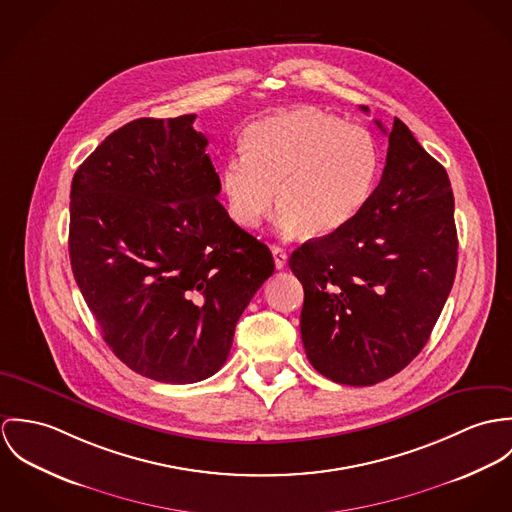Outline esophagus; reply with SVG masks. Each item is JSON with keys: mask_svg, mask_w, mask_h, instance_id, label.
<instances>
[{"mask_svg": "<svg viewBox=\"0 0 512 512\" xmlns=\"http://www.w3.org/2000/svg\"><path fill=\"white\" fill-rule=\"evenodd\" d=\"M271 251H273V257H275V267H277V269H284L286 259H288L286 251H284L281 245H273V247H271Z\"/></svg>", "mask_w": 512, "mask_h": 512, "instance_id": "34e87169", "label": "esophagus"}]
</instances>
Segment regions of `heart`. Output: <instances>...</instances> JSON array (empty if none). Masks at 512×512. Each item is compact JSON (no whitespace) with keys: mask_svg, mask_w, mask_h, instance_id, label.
I'll list each match as a JSON object with an SVG mask.
<instances>
[{"mask_svg":"<svg viewBox=\"0 0 512 512\" xmlns=\"http://www.w3.org/2000/svg\"><path fill=\"white\" fill-rule=\"evenodd\" d=\"M241 153L220 171L233 224L257 228L273 210L277 190L281 229L312 237L349 226L371 202L383 167L367 129L308 106L249 123Z\"/></svg>","mask_w":512,"mask_h":512,"instance_id":"b5f03b06","label":"heart"}]
</instances>
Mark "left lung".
Returning <instances> with one entry per match:
<instances>
[{
	"label": "left lung",
	"mask_w": 512,
	"mask_h": 512,
	"mask_svg": "<svg viewBox=\"0 0 512 512\" xmlns=\"http://www.w3.org/2000/svg\"><path fill=\"white\" fill-rule=\"evenodd\" d=\"M288 267L304 286L300 334L318 373L351 387L397 375L426 345L454 284L448 172L395 117L367 208L340 231L300 245Z\"/></svg>",
	"instance_id": "1"
}]
</instances>
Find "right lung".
<instances>
[{"mask_svg":"<svg viewBox=\"0 0 512 512\" xmlns=\"http://www.w3.org/2000/svg\"><path fill=\"white\" fill-rule=\"evenodd\" d=\"M196 115L141 117L78 167L68 251L104 341L135 373L198 383L228 359L239 316L275 273L233 224Z\"/></svg>","mask_w":512,"mask_h":512,"instance_id":"1","label":"right lung"}]
</instances>
